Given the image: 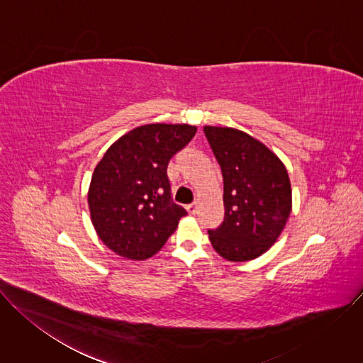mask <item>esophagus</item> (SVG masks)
<instances>
[{"instance_id": "obj_1", "label": "esophagus", "mask_w": 363, "mask_h": 363, "mask_svg": "<svg viewBox=\"0 0 363 363\" xmlns=\"http://www.w3.org/2000/svg\"><path fill=\"white\" fill-rule=\"evenodd\" d=\"M186 211H188L189 214H195V213H196V203L194 202V203L186 205Z\"/></svg>"}]
</instances>
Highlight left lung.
<instances>
[{
    "label": "left lung",
    "mask_w": 363,
    "mask_h": 363,
    "mask_svg": "<svg viewBox=\"0 0 363 363\" xmlns=\"http://www.w3.org/2000/svg\"><path fill=\"white\" fill-rule=\"evenodd\" d=\"M224 178V223L208 231L214 250L228 262L263 255L283 233L291 213V185L277 155L251 135L203 126Z\"/></svg>",
    "instance_id": "8db88e82"
}]
</instances>
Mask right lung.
I'll use <instances>...</instances> for the list:
<instances>
[{
	"label": "right lung",
	"mask_w": 363,
	"mask_h": 363,
	"mask_svg": "<svg viewBox=\"0 0 363 363\" xmlns=\"http://www.w3.org/2000/svg\"><path fill=\"white\" fill-rule=\"evenodd\" d=\"M186 123L138 126L113 142L96 165L87 203L91 224L113 252L129 260L157 254L186 216L171 201L167 168L195 135Z\"/></svg>",
	"instance_id": "obj_1"
}]
</instances>
